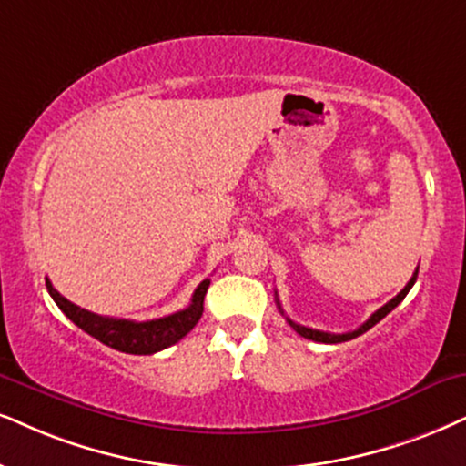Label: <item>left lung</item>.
<instances>
[{
  "label": "left lung",
  "mask_w": 466,
  "mask_h": 466,
  "mask_svg": "<svg viewBox=\"0 0 466 466\" xmlns=\"http://www.w3.org/2000/svg\"><path fill=\"white\" fill-rule=\"evenodd\" d=\"M417 272H419V269H415V274H412V279L409 280V283H406L404 289H401L400 294L393 298V300H389L387 304H384V307L378 309V311L373 313L371 318L367 319L363 326H359V329L352 330V332H341V335H332V332H321V330L307 329V326H300V324H296V321H291L289 318H287V321H289V326H291V329H294V330L298 332V335L304 337V339H311V341H319V343H341V341H350V339H354V337L363 335V332L370 330L371 326H376L378 321H380L382 318H387V315L391 313L393 309L398 307V304H400L401 300H404L406 294H409V291H410V287L415 285V280H417ZM277 304H279V309H280V302H279V298H277ZM280 313H283V309H280Z\"/></svg>",
  "instance_id": "obj_1"
}]
</instances>
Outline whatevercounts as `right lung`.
<instances>
[{
    "instance_id": "obj_1",
    "label": "right lung",
    "mask_w": 466,
    "mask_h": 466,
    "mask_svg": "<svg viewBox=\"0 0 466 466\" xmlns=\"http://www.w3.org/2000/svg\"><path fill=\"white\" fill-rule=\"evenodd\" d=\"M45 280H47L49 296L54 298V302L60 307V311L65 313L75 326H79L84 332H88L90 337L99 339L106 346L125 354H155L159 352V350L170 348L172 343L181 341V339L197 326L200 315H203V300L207 294V287H209V279H205L203 283L197 287V291H194L189 307L183 309V311L166 315V318L159 319L134 321L103 318V315L86 311V309L66 300L62 294H57L49 279Z\"/></svg>"
}]
</instances>
